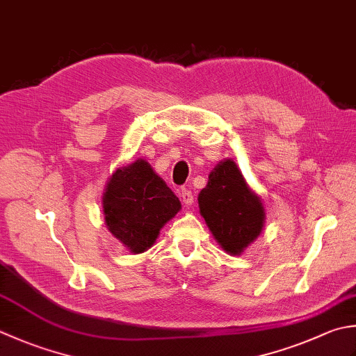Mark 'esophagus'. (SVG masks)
<instances>
[{"label": "esophagus", "instance_id": "1", "mask_svg": "<svg viewBox=\"0 0 356 356\" xmlns=\"http://www.w3.org/2000/svg\"><path fill=\"white\" fill-rule=\"evenodd\" d=\"M180 199H182V202H184L186 207H190L193 202H194L193 193L190 190H185V188H182V190H180Z\"/></svg>", "mask_w": 356, "mask_h": 356}]
</instances>
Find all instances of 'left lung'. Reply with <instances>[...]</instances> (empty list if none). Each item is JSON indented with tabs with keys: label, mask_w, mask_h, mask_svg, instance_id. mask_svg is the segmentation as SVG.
Listing matches in <instances>:
<instances>
[{
	"label": "left lung",
	"mask_w": 356,
	"mask_h": 356,
	"mask_svg": "<svg viewBox=\"0 0 356 356\" xmlns=\"http://www.w3.org/2000/svg\"><path fill=\"white\" fill-rule=\"evenodd\" d=\"M199 211L225 253L241 256L266 224L262 199L250 188L234 160L225 159L208 174L199 193Z\"/></svg>",
	"instance_id": "8db88e82"
}]
</instances>
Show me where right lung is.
<instances>
[{"label":"right lung","instance_id":"1","mask_svg":"<svg viewBox=\"0 0 356 356\" xmlns=\"http://www.w3.org/2000/svg\"><path fill=\"white\" fill-rule=\"evenodd\" d=\"M102 205L109 233L132 254L154 245L160 229L182 208L179 197L145 159L113 172Z\"/></svg>","mask_w":356,"mask_h":356}]
</instances>
